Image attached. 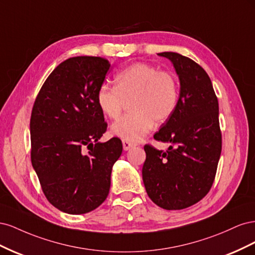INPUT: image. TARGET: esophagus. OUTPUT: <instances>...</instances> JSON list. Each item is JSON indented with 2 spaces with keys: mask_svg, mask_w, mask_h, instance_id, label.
Masks as SVG:
<instances>
[{
  "mask_svg": "<svg viewBox=\"0 0 255 255\" xmlns=\"http://www.w3.org/2000/svg\"><path fill=\"white\" fill-rule=\"evenodd\" d=\"M122 145H123V150L128 151V150H129L130 148H132V146H134L135 143L130 142V141H128V140H122Z\"/></svg>",
  "mask_w": 255,
  "mask_h": 255,
  "instance_id": "34e87169",
  "label": "esophagus"
}]
</instances>
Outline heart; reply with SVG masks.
Segmentation results:
<instances>
[{
  "mask_svg": "<svg viewBox=\"0 0 255 255\" xmlns=\"http://www.w3.org/2000/svg\"><path fill=\"white\" fill-rule=\"evenodd\" d=\"M97 104L107 118L120 117L126 100H130V112L112 126V133L123 140L134 142L153 128L166 122L179 101V88L174 75L156 67L135 63L115 76V87L102 84L97 90Z\"/></svg>",
  "mask_w": 255,
  "mask_h": 255,
  "instance_id": "heart-1",
  "label": "heart"
}]
</instances>
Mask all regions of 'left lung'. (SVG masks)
I'll return each mask as SVG.
<instances>
[{"label":"left lung","instance_id":"8db88e82","mask_svg":"<svg viewBox=\"0 0 255 255\" xmlns=\"http://www.w3.org/2000/svg\"><path fill=\"white\" fill-rule=\"evenodd\" d=\"M180 80L176 109L154 139L167 151L144 145L142 181L149 198L164 210H183L210 191L221 154L219 106L210 76L192 59L163 52Z\"/></svg>","mask_w":255,"mask_h":255}]
</instances>
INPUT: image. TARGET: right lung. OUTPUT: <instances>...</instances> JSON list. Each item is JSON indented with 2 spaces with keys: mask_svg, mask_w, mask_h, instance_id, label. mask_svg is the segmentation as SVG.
I'll return each instance as SVG.
<instances>
[{
  "mask_svg": "<svg viewBox=\"0 0 255 255\" xmlns=\"http://www.w3.org/2000/svg\"><path fill=\"white\" fill-rule=\"evenodd\" d=\"M110 67L109 60L96 56L63 61L33 106L32 165L48 201L67 214H86L105 201L113 166L122 153L118 137L99 141L107 123L96 95Z\"/></svg>",
  "mask_w": 255,
  "mask_h": 255,
  "instance_id": "1",
  "label": "right lung"
}]
</instances>
